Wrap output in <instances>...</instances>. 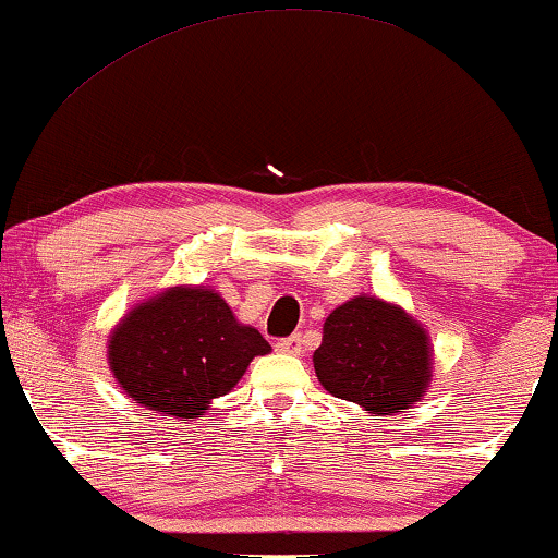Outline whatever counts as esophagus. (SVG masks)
I'll list each match as a JSON object with an SVG mask.
<instances>
[{"label": "esophagus", "mask_w": 558, "mask_h": 558, "mask_svg": "<svg viewBox=\"0 0 558 558\" xmlns=\"http://www.w3.org/2000/svg\"><path fill=\"white\" fill-rule=\"evenodd\" d=\"M277 350H279V352H287V354H299V352L304 350L302 337H299V335H292V337L279 339V342H277Z\"/></svg>", "instance_id": "34e87169"}]
</instances>
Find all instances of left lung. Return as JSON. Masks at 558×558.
<instances>
[{"mask_svg":"<svg viewBox=\"0 0 558 558\" xmlns=\"http://www.w3.org/2000/svg\"><path fill=\"white\" fill-rule=\"evenodd\" d=\"M319 383L375 415L402 413L430 379L427 335L400 306L357 296L329 314L314 352Z\"/></svg>","mask_w":558,"mask_h":558,"instance_id":"1","label":"left lung"}]
</instances>
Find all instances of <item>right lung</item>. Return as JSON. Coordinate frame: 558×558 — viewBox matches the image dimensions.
<instances>
[{
  "label": "right lung",
  "mask_w": 558,
  "mask_h": 558,
  "mask_svg": "<svg viewBox=\"0 0 558 558\" xmlns=\"http://www.w3.org/2000/svg\"><path fill=\"white\" fill-rule=\"evenodd\" d=\"M269 342L233 319L219 294L175 287L128 314L110 337V367L143 408L198 417L246 373Z\"/></svg>",
  "instance_id": "obj_1"
}]
</instances>
